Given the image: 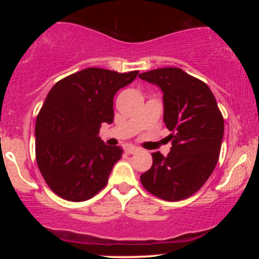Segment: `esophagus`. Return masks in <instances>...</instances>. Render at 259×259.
<instances>
[{
	"label": "esophagus",
	"instance_id": "1",
	"mask_svg": "<svg viewBox=\"0 0 259 259\" xmlns=\"http://www.w3.org/2000/svg\"><path fill=\"white\" fill-rule=\"evenodd\" d=\"M139 148L138 147H135V146H132V145H130V146H126L125 147V152L127 153V154H134V153H136V152H139Z\"/></svg>",
	"mask_w": 259,
	"mask_h": 259
}]
</instances>
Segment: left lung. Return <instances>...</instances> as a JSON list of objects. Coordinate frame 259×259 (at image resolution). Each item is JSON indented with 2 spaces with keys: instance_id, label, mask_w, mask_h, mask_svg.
Returning a JSON list of instances; mask_svg holds the SVG:
<instances>
[{
  "instance_id": "left-lung-1",
  "label": "left lung",
  "mask_w": 259,
  "mask_h": 259,
  "mask_svg": "<svg viewBox=\"0 0 259 259\" xmlns=\"http://www.w3.org/2000/svg\"><path fill=\"white\" fill-rule=\"evenodd\" d=\"M140 79L163 91L164 123L171 140L167 157L153 152V163L140 177L150 194L164 201H181L203 186L214 170L224 135V118L206 82L180 68H159Z\"/></svg>"
}]
</instances>
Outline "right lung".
Listing matches in <instances>:
<instances>
[{
	"mask_svg": "<svg viewBox=\"0 0 259 259\" xmlns=\"http://www.w3.org/2000/svg\"><path fill=\"white\" fill-rule=\"evenodd\" d=\"M138 73L86 68L50 90L35 124V156L45 181L59 197L86 201L107 185L123 148L107 146L100 127L112 123L115 92Z\"/></svg>",
	"mask_w": 259,
	"mask_h": 259,
	"instance_id": "obj_1",
	"label": "right lung"
}]
</instances>
